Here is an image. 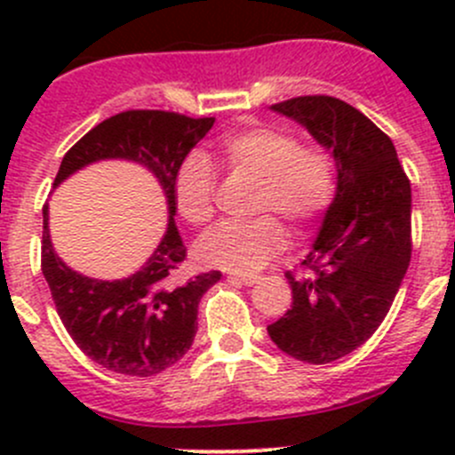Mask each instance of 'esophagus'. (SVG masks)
Returning <instances> with one entry per match:
<instances>
[{"instance_id":"esophagus-1","label":"esophagus","mask_w":455,"mask_h":455,"mask_svg":"<svg viewBox=\"0 0 455 455\" xmlns=\"http://www.w3.org/2000/svg\"><path fill=\"white\" fill-rule=\"evenodd\" d=\"M228 279H231V282H237V283H244V286H255V283L259 282V277H257V275H237V273L228 275Z\"/></svg>"}]
</instances>
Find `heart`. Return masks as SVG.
<instances>
[{"label": "heart", "mask_w": 455, "mask_h": 455, "mask_svg": "<svg viewBox=\"0 0 455 455\" xmlns=\"http://www.w3.org/2000/svg\"><path fill=\"white\" fill-rule=\"evenodd\" d=\"M215 160L255 178L253 211H273L301 228L319 218L337 189V167L321 147H299L297 136L277 127L228 132L215 147ZM215 173L209 160L191 154L173 178V198L182 220L194 227L213 215ZM282 224L270 215L246 222H224L202 235L196 255L204 266L253 273L283 249Z\"/></svg>", "instance_id": "b5f03b06"}]
</instances>
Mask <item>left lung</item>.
Wrapping results in <instances>:
<instances>
[{"label": "left lung", "mask_w": 455, "mask_h": 455, "mask_svg": "<svg viewBox=\"0 0 455 455\" xmlns=\"http://www.w3.org/2000/svg\"><path fill=\"white\" fill-rule=\"evenodd\" d=\"M330 151L337 189L304 264L286 275L292 308L268 337L304 363H332L374 334L387 315L411 257V187L394 142L365 114L332 96L273 105Z\"/></svg>", "instance_id": "obj_1"}]
</instances>
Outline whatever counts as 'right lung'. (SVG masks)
<instances>
[{"mask_svg": "<svg viewBox=\"0 0 455 455\" xmlns=\"http://www.w3.org/2000/svg\"><path fill=\"white\" fill-rule=\"evenodd\" d=\"M215 118H189L158 109H132L99 123L63 156L54 189L81 169L103 160H125L149 172L167 202V228L154 253L136 273L94 279L70 268L50 237L44 206L41 270L57 313L76 346L103 368L127 376H154L189 352L198 332V304L222 273L178 282L187 249L176 227L173 178Z\"/></svg>", "mask_w": 455, "mask_h": 455, "instance_id": "right-lung-1", "label": "right lung"}]
</instances>
